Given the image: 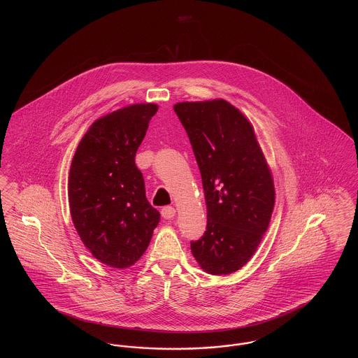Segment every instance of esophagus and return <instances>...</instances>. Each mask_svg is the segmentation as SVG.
Returning a JSON list of instances; mask_svg holds the SVG:
<instances>
[{
    "label": "esophagus",
    "instance_id": "esophagus-1",
    "mask_svg": "<svg viewBox=\"0 0 358 358\" xmlns=\"http://www.w3.org/2000/svg\"><path fill=\"white\" fill-rule=\"evenodd\" d=\"M161 215H162V217H164V219L171 220V219H173V217L176 216V209H174L173 206H165V208H162Z\"/></svg>",
    "mask_w": 358,
    "mask_h": 358
}]
</instances>
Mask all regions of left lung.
Listing matches in <instances>:
<instances>
[{
  "mask_svg": "<svg viewBox=\"0 0 358 358\" xmlns=\"http://www.w3.org/2000/svg\"><path fill=\"white\" fill-rule=\"evenodd\" d=\"M201 173L206 231L190 241L205 273L240 270L255 254L275 203L273 176L252 124L224 99L174 104Z\"/></svg>",
  "mask_w": 358,
  "mask_h": 358,
  "instance_id": "left-lung-1",
  "label": "left lung"
}]
</instances>
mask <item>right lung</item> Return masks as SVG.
Wrapping results in <instances>:
<instances>
[{
    "instance_id": "right-lung-1",
    "label": "right lung",
    "mask_w": 358,
    "mask_h": 358,
    "mask_svg": "<svg viewBox=\"0 0 358 358\" xmlns=\"http://www.w3.org/2000/svg\"><path fill=\"white\" fill-rule=\"evenodd\" d=\"M153 103L123 107L95 120L78 145L69 178L73 225L94 257L127 268L146 251L159 212L149 204L136 153Z\"/></svg>"
}]
</instances>
